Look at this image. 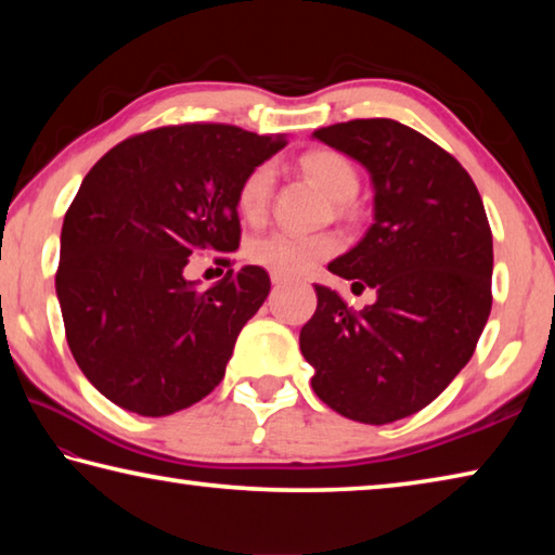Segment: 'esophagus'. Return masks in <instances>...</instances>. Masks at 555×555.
Masks as SVG:
<instances>
[{
  "instance_id": "obj_1",
  "label": "esophagus",
  "mask_w": 555,
  "mask_h": 555,
  "mask_svg": "<svg viewBox=\"0 0 555 555\" xmlns=\"http://www.w3.org/2000/svg\"><path fill=\"white\" fill-rule=\"evenodd\" d=\"M286 281H288L286 276H281V274H271V284H274L276 288H279V286H284Z\"/></svg>"
}]
</instances>
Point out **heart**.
<instances>
[{
	"label": "heart",
	"instance_id": "obj_1",
	"mask_svg": "<svg viewBox=\"0 0 555 555\" xmlns=\"http://www.w3.org/2000/svg\"><path fill=\"white\" fill-rule=\"evenodd\" d=\"M304 173L315 181L333 201H352L360 191V176L343 154L318 149L300 158ZM274 188V168L259 164L242 178L237 188V212L244 220L257 222L264 218ZM337 251L333 234H296V232H269L264 237L249 242L247 255L259 267H267L281 276H300L311 271L318 261Z\"/></svg>",
	"mask_w": 555,
	"mask_h": 555
}]
</instances>
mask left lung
<instances>
[{"label":"left lung","mask_w":555,"mask_h":555,"mask_svg":"<svg viewBox=\"0 0 555 555\" xmlns=\"http://www.w3.org/2000/svg\"><path fill=\"white\" fill-rule=\"evenodd\" d=\"M313 137L370 171L372 228L327 269L377 300L357 313L315 286L300 352L318 399L360 424H391L428 406L473 357L492 311V230L469 173L416 129L379 117Z\"/></svg>","instance_id":"obj_1"}]
</instances>
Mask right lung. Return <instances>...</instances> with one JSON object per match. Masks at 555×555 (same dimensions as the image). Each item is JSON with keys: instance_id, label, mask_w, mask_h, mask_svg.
<instances>
[{"instance_id": "right-lung-1", "label": "right lung", "mask_w": 555, "mask_h": 555, "mask_svg": "<svg viewBox=\"0 0 555 555\" xmlns=\"http://www.w3.org/2000/svg\"><path fill=\"white\" fill-rule=\"evenodd\" d=\"M284 146L232 125L158 127L82 178L63 220L55 294L75 362L102 397L168 416L222 382L269 274L230 269L203 291L183 269L201 251L230 267L242 178Z\"/></svg>"}]
</instances>
